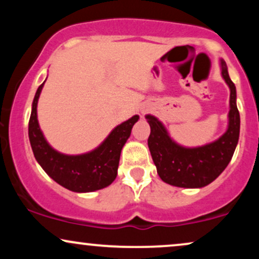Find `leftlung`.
I'll return each mask as SVG.
<instances>
[{
	"mask_svg": "<svg viewBox=\"0 0 259 259\" xmlns=\"http://www.w3.org/2000/svg\"><path fill=\"white\" fill-rule=\"evenodd\" d=\"M222 78L230 90L228 126L218 139L206 145L186 147L178 144L169 135L167 127L158 118L146 114L151 134L148 148L164 183L184 189H201L207 186L223 173L233 158L239 142L240 114L236 106V88L231 81L224 59H219Z\"/></svg>",
	"mask_w": 259,
	"mask_h": 259,
	"instance_id": "left-lung-1",
	"label": "left lung"
}]
</instances>
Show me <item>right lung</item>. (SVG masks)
<instances>
[{
    "mask_svg": "<svg viewBox=\"0 0 259 259\" xmlns=\"http://www.w3.org/2000/svg\"><path fill=\"white\" fill-rule=\"evenodd\" d=\"M45 81L35 94L29 120V140L35 159L51 179L73 192L84 194L109 186L117 178L121 148L140 117L135 114L115 126L99 146L89 152L62 153L49 144L37 120V102Z\"/></svg>",
    "mask_w": 259,
    "mask_h": 259,
    "instance_id": "right-lung-1",
    "label": "right lung"
}]
</instances>
